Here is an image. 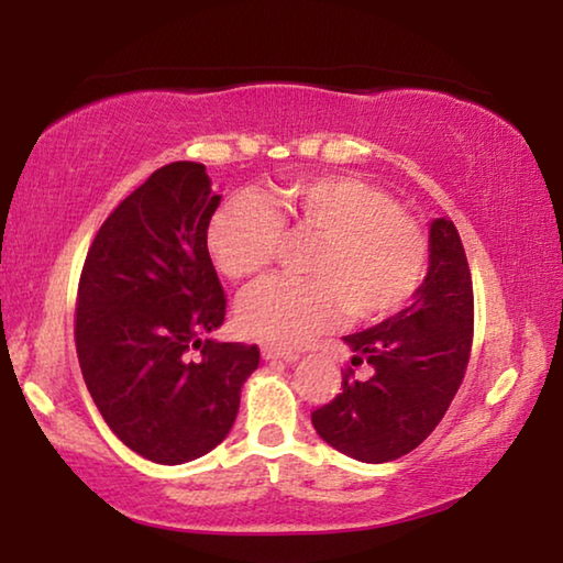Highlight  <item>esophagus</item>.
I'll list each match as a JSON object with an SVG mask.
<instances>
[{
	"label": "esophagus",
	"mask_w": 563,
	"mask_h": 563,
	"mask_svg": "<svg viewBox=\"0 0 563 563\" xmlns=\"http://www.w3.org/2000/svg\"><path fill=\"white\" fill-rule=\"evenodd\" d=\"M261 355H263V360H265V362H271V360L295 362V360H298V355H295V352L280 350V347H271V345H263V347H261Z\"/></svg>",
	"instance_id": "obj_1"
}]
</instances>
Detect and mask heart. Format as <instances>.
Returning <instances> with one entry per match:
<instances>
[{"instance_id": "1", "label": "heart", "mask_w": 563, "mask_h": 563, "mask_svg": "<svg viewBox=\"0 0 563 563\" xmlns=\"http://www.w3.org/2000/svg\"><path fill=\"white\" fill-rule=\"evenodd\" d=\"M283 231L318 235L305 263L310 278H268L235 308L247 338L292 347L352 320H379L419 290L427 273V241L383 188L352 176L290 180L265 203L231 196L211 216L206 247L231 280L253 278L275 261Z\"/></svg>"}]
</instances>
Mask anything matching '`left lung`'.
<instances>
[{"instance_id": "1", "label": "left lung", "mask_w": 563, "mask_h": 563, "mask_svg": "<svg viewBox=\"0 0 563 563\" xmlns=\"http://www.w3.org/2000/svg\"><path fill=\"white\" fill-rule=\"evenodd\" d=\"M474 292L462 238L450 218L430 223V265L412 302L379 325L342 338L365 383L342 377V393L312 412L332 450L383 464L412 452L440 424L462 385L472 350Z\"/></svg>"}]
</instances>
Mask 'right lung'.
I'll return each instance as SVG.
<instances>
[{"label":"right lung","instance_id":"1","mask_svg":"<svg viewBox=\"0 0 563 563\" xmlns=\"http://www.w3.org/2000/svg\"><path fill=\"white\" fill-rule=\"evenodd\" d=\"M218 206L203 164L158 168L113 208L81 271L74 338L84 383L111 432L156 464L216 450L261 362L255 345L203 340L225 318L206 247Z\"/></svg>","mask_w":563,"mask_h":563}]
</instances>
